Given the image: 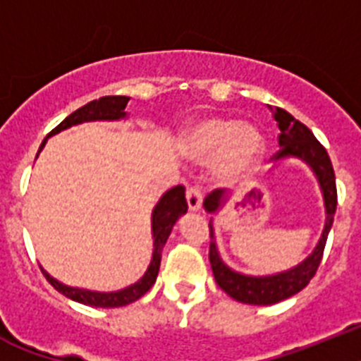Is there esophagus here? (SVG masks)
<instances>
[{
    "instance_id": "esophagus-1",
    "label": "esophagus",
    "mask_w": 361,
    "mask_h": 361,
    "mask_svg": "<svg viewBox=\"0 0 361 361\" xmlns=\"http://www.w3.org/2000/svg\"><path fill=\"white\" fill-rule=\"evenodd\" d=\"M203 202V192L200 185H189L187 187V203H189L190 211H200Z\"/></svg>"
}]
</instances>
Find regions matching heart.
<instances>
[{"instance_id":"obj_1","label":"heart","mask_w":361,"mask_h":361,"mask_svg":"<svg viewBox=\"0 0 361 361\" xmlns=\"http://www.w3.org/2000/svg\"><path fill=\"white\" fill-rule=\"evenodd\" d=\"M187 152L196 161L218 158V174L224 180H238L256 167L265 149L263 136L249 123L231 118L209 116L190 128Z\"/></svg>"}]
</instances>
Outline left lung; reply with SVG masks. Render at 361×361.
Here are the masks:
<instances>
[{
  "instance_id": "1",
  "label": "left lung",
  "mask_w": 361,
  "mask_h": 361,
  "mask_svg": "<svg viewBox=\"0 0 361 361\" xmlns=\"http://www.w3.org/2000/svg\"><path fill=\"white\" fill-rule=\"evenodd\" d=\"M271 111L272 118H274L278 128H280V136H278L280 150L272 158L281 159L287 158V156H296V158L303 159V161L311 165V169L314 171L316 178L319 181V187L324 190L327 219H325V228L324 233H322V238H319V243L316 245L314 252L305 262L300 263L298 267L290 269L287 272H280V274L276 276H263V278L243 276L231 271L219 258L214 243L212 224H209V228H211L209 259H211L212 274H214L216 283L228 296L234 298L236 302L250 303V305H272V303L287 300V298L294 296L296 293L305 289L309 281L312 280V276L318 271L322 258H324L325 243H327L329 231H331L332 221H334V212H336L338 203L336 178H334V169H332L331 158H329L325 147L316 140L314 134L302 121H298L287 111H283L280 106H271ZM224 198L225 190L216 189L211 194H207L203 205H205L209 212H214L219 209Z\"/></svg>"
}]
</instances>
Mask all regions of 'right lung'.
I'll return each instance as SVG.
<instances>
[{
  "mask_svg": "<svg viewBox=\"0 0 361 361\" xmlns=\"http://www.w3.org/2000/svg\"><path fill=\"white\" fill-rule=\"evenodd\" d=\"M128 98L127 96H103L99 99H94V102L87 103L81 109L72 112L71 116H67L61 123L56 128H52L50 134H58L59 130L63 128L72 127V125L83 123V121H96V120H120L125 118V105H127ZM49 134V136H50ZM45 145V140H43L42 147ZM37 150V152H39ZM187 212V200H185V187L183 185H178V187H172L171 190L163 194V198L159 200V203L156 205L154 212H152V236H154V252H152V259H150V265L147 269L145 276L137 283L130 285L127 289L118 290V293H92V290L85 289H74V287H67V285L59 283L58 280H54L52 276L45 274L47 281H49L52 287H54L58 293H61L63 296L71 298L74 302H80L83 305H92V307H103V309H114V307H123L128 303L136 302L137 298H142L147 290L154 285L156 276L159 271V262H161V250L165 241H167L169 234H171L172 227L176 224V219L181 214Z\"/></svg>",
  "mask_w": 361,
  "mask_h": 361,
  "instance_id": "add662e5",
  "label": "right lung"
}]
</instances>
